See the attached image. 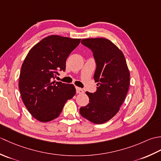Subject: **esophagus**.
<instances>
[{"label": "esophagus", "instance_id": "esophagus-1", "mask_svg": "<svg viewBox=\"0 0 161 161\" xmlns=\"http://www.w3.org/2000/svg\"><path fill=\"white\" fill-rule=\"evenodd\" d=\"M76 92H77V93H79V94L84 93L83 89H81V88H79V87H76Z\"/></svg>", "mask_w": 161, "mask_h": 161}]
</instances>
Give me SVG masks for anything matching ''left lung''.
<instances>
[{
	"label": "left lung",
	"instance_id": "left-lung-1",
	"mask_svg": "<svg viewBox=\"0 0 161 161\" xmlns=\"http://www.w3.org/2000/svg\"><path fill=\"white\" fill-rule=\"evenodd\" d=\"M81 43L93 53L96 62L94 80L97 91L86 92L89 103L81 107V115L95 124H103L119 111L129 87L130 73L122 51L105 38L84 39Z\"/></svg>",
	"mask_w": 161,
	"mask_h": 161
}]
</instances>
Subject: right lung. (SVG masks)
Listing matches in <instances>:
<instances>
[{"mask_svg":"<svg viewBox=\"0 0 161 161\" xmlns=\"http://www.w3.org/2000/svg\"><path fill=\"white\" fill-rule=\"evenodd\" d=\"M81 39L50 35L34 46L27 54L19 76V91L25 107L43 122L57 118L68 100L76 93L73 84L54 80L58 70H66V61Z\"/></svg>","mask_w":161,"mask_h":161,"instance_id":"1","label":"right lung"}]
</instances>
